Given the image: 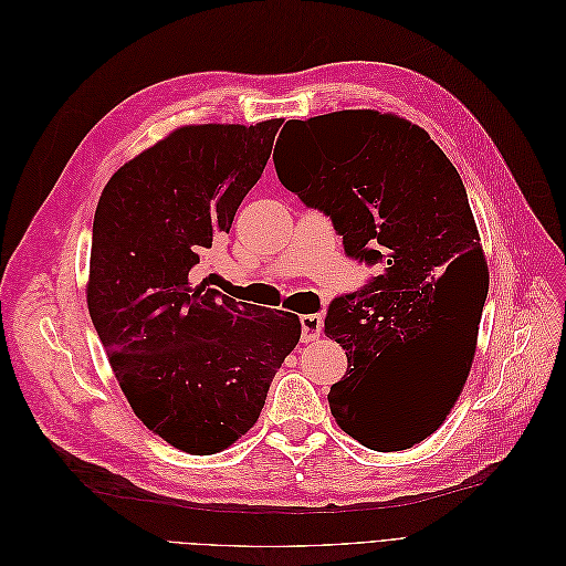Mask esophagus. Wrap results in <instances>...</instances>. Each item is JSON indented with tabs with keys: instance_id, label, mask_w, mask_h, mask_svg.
<instances>
[{
	"instance_id": "1",
	"label": "esophagus",
	"mask_w": 566,
	"mask_h": 566,
	"mask_svg": "<svg viewBox=\"0 0 566 566\" xmlns=\"http://www.w3.org/2000/svg\"><path fill=\"white\" fill-rule=\"evenodd\" d=\"M302 343H311L322 334V317L319 315H302Z\"/></svg>"
}]
</instances>
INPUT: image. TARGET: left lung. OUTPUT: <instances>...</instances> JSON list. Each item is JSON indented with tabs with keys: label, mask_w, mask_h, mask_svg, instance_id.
<instances>
[{
	"label": "left lung",
	"mask_w": 566,
	"mask_h": 566,
	"mask_svg": "<svg viewBox=\"0 0 566 566\" xmlns=\"http://www.w3.org/2000/svg\"><path fill=\"white\" fill-rule=\"evenodd\" d=\"M281 136V184L332 219L347 258L378 266L325 317L347 357L332 415L373 451L410 449L459 400L489 294L463 179L423 128L378 111L290 119Z\"/></svg>",
	"instance_id": "left-lung-1"
}]
</instances>
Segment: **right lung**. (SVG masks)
<instances>
[{
    "instance_id": "right-lung-1",
    "label": "right lung",
    "mask_w": 566,
    "mask_h": 566,
    "mask_svg": "<svg viewBox=\"0 0 566 566\" xmlns=\"http://www.w3.org/2000/svg\"><path fill=\"white\" fill-rule=\"evenodd\" d=\"M283 119L181 126L105 184L87 306L136 417L196 455L228 449L258 421L302 336L294 313L241 306L193 272L230 232Z\"/></svg>"
}]
</instances>
